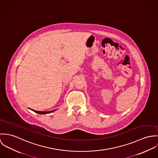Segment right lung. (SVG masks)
Instances as JSON below:
<instances>
[{
    "mask_svg": "<svg viewBox=\"0 0 158 158\" xmlns=\"http://www.w3.org/2000/svg\"><path fill=\"white\" fill-rule=\"evenodd\" d=\"M32 111H33L34 112H35L36 113H38V114H48V113H52L53 111H55L56 110H57V109L56 110H52V111H36V110H34L33 109H30Z\"/></svg>",
    "mask_w": 158,
    "mask_h": 158,
    "instance_id": "1",
    "label": "right lung"
}]
</instances>
